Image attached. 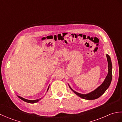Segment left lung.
<instances>
[{
    "instance_id": "obj_1",
    "label": "left lung",
    "mask_w": 122,
    "mask_h": 122,
    "mask_svg": "<svg viewBox=\"0 0 122 122\" xmlns=\"http://www.w3.org/2000/svg\"><path fill=\"white\" fill-rule=\"evenodd\" d=\"M107 58L108 62V73L105 77L104 81H103L102 83L94 91L89 93H87V94H81V93L75 91L70 86V85L68 84L69 87L70 88V89L75 94L82 98L87 100H93L97 99V98L100 97L101 95L104 94V93L107 91L108 87L110 86L112 79V61H111V58L108 54H107Z\"/></svg>"
}]
</instances>
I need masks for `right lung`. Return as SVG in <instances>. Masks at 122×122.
<instances>
[{"mask_svg": "<svg viewBox=\"0 0 122 122\" xmlns=\"http://www.w3.org/2000/svg\"><path fill=\"white\" fill-rule=\"evenodd\" d=\"M49 86H50V85H49ZM49 87L48 88L47 91H48L49 89ZM47 91H46V92H47ZM17 96H18V97H19V98H20V99H21V100H22V101H25V102H27V103H37V102H39V101L41 99V98H39V99H37V100H29L25 99V98H23V97H20V96H18V95H17Z\"/></svg>", "mask_w": 122, "mask_h": 122, "instance_id": "obj_1", "label": "right lung"}]
</instances>
